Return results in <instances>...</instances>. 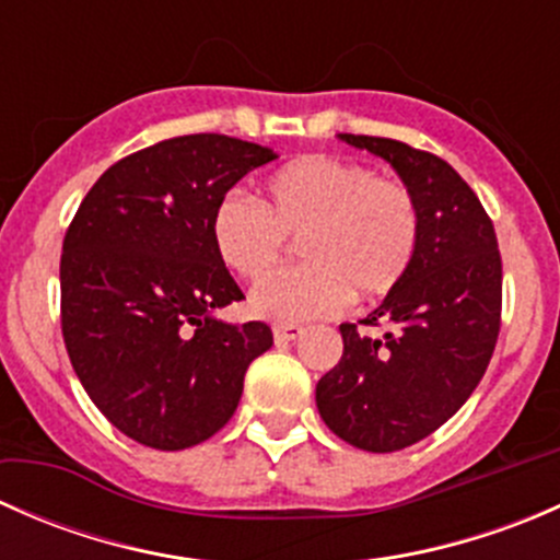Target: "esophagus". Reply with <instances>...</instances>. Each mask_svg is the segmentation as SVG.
<instances>
[{
	"mask_svg": "<svg viewBox=\"0 0 560 560\" xmlns=\"http://www.w3.org/2000/svg\"><path fill=\"white\" fill-rule=\"evenodd\" d=\"M301 332H303V327L295 325V322H281V325H273L276 341H295Z\"/></svg>",
	"mask_w": 560,
	"mask_h": 560,
	"instance_id": "obj_1",
	"label": "esophagus"
}]
</instances>
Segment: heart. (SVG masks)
Segmentation results:
<instances>
[{"mask_svg":"<svg viewBox=\"0 0 560 560\" xmlns=\"http://www.w3.org/2000/svg\"><path fill=\"white\" fill-rule=\"evenodd\" d=\"M420 233L409 186L325 154L292 160L270 175L262 206L230 195L211 217L219 259L248 281L281 262L287 238H301L306 265L281 270L252 292V312L276 322L341 312L352 290L360 298L393 292L415 262Z\"/></svg>","mask_w":560,"mask_h":560,"instance_id":"heart-1","label":"heart"}]
</instances>
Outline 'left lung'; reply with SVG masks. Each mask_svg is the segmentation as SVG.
I'll use <instances>...</instances> for the list:
<instances>
[{
    "mask_svg": "<svg viewBox=\"0 0 560 560\" xmlns=\"http://www.w3.org/2000/svg\"><path fill=\"white\" fill-rule=\"evenodd\" d=\"M382 156L415 195L420 246L393 292L360 325L343 322V354L316 385V409L347 444L395 453L442 428L482 380L501 330V254L482 202L436 154L400 140L341 135Z\"/></svg>",
    "mask_w": 560,
    "mask_h": 560,
    "instance_id": "1",
    "label": "left lung"
}]
</instances>
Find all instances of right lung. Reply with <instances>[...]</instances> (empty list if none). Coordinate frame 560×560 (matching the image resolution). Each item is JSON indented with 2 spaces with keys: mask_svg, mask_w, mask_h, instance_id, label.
<instances>
[{
  "mask_svg": "<svg viewBox=\"0 0 560 560\" xmlns=\"http://www.w3.org/2000/svg\"><path fill=\"white\" fill-rule=\"evenodd\" d=\"M276 154L202 132L124 156L100 175L61 246V336L100 411L138 444L186 450L228 425L265 322L211 316L244 301L211 241L230 189Z\"/></svg>",
  "mask_w": 560,
  "mask_h": 560,
  "instance_id": "1",
  "label": "right lung"
}]
</instances>
